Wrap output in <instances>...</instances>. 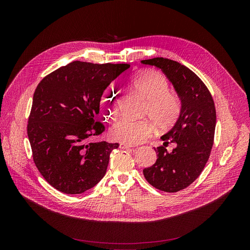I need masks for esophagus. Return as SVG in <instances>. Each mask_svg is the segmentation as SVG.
I'll return each mask as SVG.
<instances>
[{
    "label": "esophagus",
    "instance_id": "1",
    "mask_svg": "<svg viewBox=\"0 0 250 250\" xmlns=\"http://www.w3.org/2000/svg\"><path fill=\"white\" fill-rule=\"evenodd\" d=\"M120 147L122 149H126V148H130V147H133L132 145H128V144H125V142H121L120 144Z\"/></svg>",
    "mask_w": 250,
    "mask_h": 250
}]
</instances>
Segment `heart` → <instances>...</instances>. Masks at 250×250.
<instances>
[{
	"label": "heart",
	"instance_id": "obj_1",
	"mask_svg": "<svg viewBox=\"0 0 250 250\" xmlns=\"http://www.w3.org/2000/svg\"><path fill=\"white\" fill-rule=\"evenodd\" d=\"M131 92L146 100L145 114L158 129H167L177 121L181 112L179 98L168 91L166 78L155 70H141L125 80ZM100 106L106 120H114L122 108V98L113 86L106 87L101 95ZM153 126L146 121L121 120L110 129L112 138L137 144L151 135Z\"/></svg>",
	"mask_w": 250,
	"mask_h": 250
}]
</instances>
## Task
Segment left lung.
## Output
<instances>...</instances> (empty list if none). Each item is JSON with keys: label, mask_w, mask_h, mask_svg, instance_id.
<instances>
[{"label": "left lung", "mask_w": 250, "mask_h": 250, "mask_svg": "<svg viewBox=\"0 0 250 250\" xmlns=\"http://www.w3.org/2000/svg\"><path fill=\"white\" fill-rule=\"evenodd\" d=\"M162 70L181 100L180 116L161 139L163 146L154 147L156 162L144 169L146 181L154 188L175 193L187 188L202 173L210 154L216 128V108L204 82L181 63L156 57L141 60ZM168 143H174L172 152Z\"/></svg>", "instance_id": "8db88e82"}]
</instances>
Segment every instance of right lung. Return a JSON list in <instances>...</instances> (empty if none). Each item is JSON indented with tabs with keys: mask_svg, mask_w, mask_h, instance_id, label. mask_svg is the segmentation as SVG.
<instances>
[{
	"mask_svg": "<svg viewBox=\"0 0 250 250\" xmlns=\"http://www.w3.org/2000/svg\"><path fill=\"white\" fill-rule=\"evenodd\" d=\"M129 64L73 61L45 76L33 94L27 124L32 158L44 179L65 194L97 185L119 144L90 142L104 131L100 98Z\"/></svg>",
	"mask_w": 250,
	"mask_h": 250,
	"instance_id": "1",
	"label": "right lung"
}]
</instances>
